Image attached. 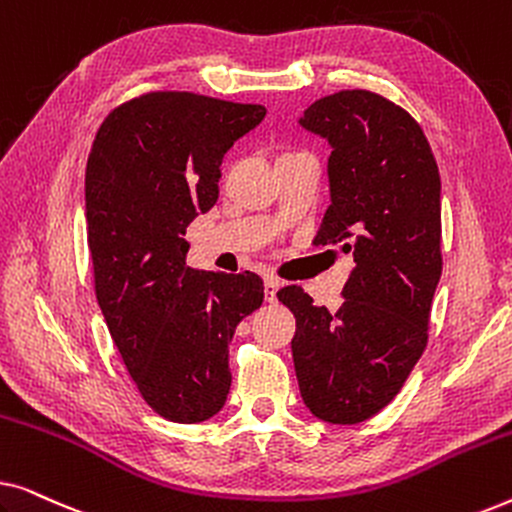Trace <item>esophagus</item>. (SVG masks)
I'll list each match as a JSON object with an SVG mask.
<instances>
[{
  "label": "esophagus",
  "instance_id": "obj_1",
  "mask_svg": "<svg viewBox=\"0 0 512 512\" xmlns=\"http://www.w3.org/2000/svg\"><path fill=\"white\" fill-rule=\"evenodd\" d=\"M279 279H275V277H265V300H268V303H275L277 300V291H279Z\"/></svg>",
  "mask_w": 512,
  "mask_h": 512
}]
</instances>
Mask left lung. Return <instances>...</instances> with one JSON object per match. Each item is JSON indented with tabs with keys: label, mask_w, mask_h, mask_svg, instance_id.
Here are the masks:
<instances>
[{
	"label": "left lung",
	"mask_w": 512,
	"mask_h": 512,
	"mask_svg": "<svg viewBox=\"0 0 512 512\" xmlns=\"http://www.w3.org/2000/svg\"><path fill=\"white\" fill-rule=\"evenodd\" d=\"M298 123L331 146V207L314 244H338L354 268L338 312L300 286L277 298L296 317L291 352L307 410L359 424L394 401L429 338L443 272L440 174L415 118L370 90L321 97Z\"/></svg>",
	"instance_id": "left-lung-1"
}]
</instances>
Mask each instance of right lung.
<instances>
[{
    "label": "right lung",
    "mask_w": 512,
    "mask_h": 512,
    "mask_svg": "<svg viewBox=\"0 0 512 512\" xmlns=\"http://www.w3.org/2000/svg\"><path fill=\"white\" fill-rule=\"evenodd\" d=\"M263 118L261 104L163 90L111 111L90 149L97 303L139 394L170 422H205L226 405L228 345L263 303L254 272L188 268L184 240L219 200L226 151Z\"/></svg>",
    "instance_id": "1"
}]
</instances>
